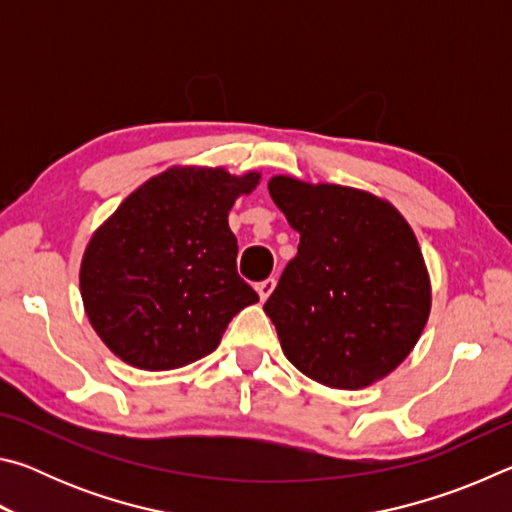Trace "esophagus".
<instances>
[{
  "mask_svg": "<svg viewBox=\"0 0 512 512\" xmlns=\"http://www.w3.org/2000/svg\"><path fill=\"white\" fill-rule=\"evenodd\" d=\"M273 289H275V280H273V277H268V280L257 284V293H259V298H262V302L268 300V296H271Z\"/></svg>",
  "mask_w": 512,
  "mask_h": 512,
  "instance_id": "34e87169",
  "label": "esophagus"
}]
</instances>
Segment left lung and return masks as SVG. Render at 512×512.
I'll return each instance as SVG.
<instances>
[{"instance_id":"obj_1","label":"left lung","mask_w":512,"mask_h":512,"mask_svg":"<svg viewBox=\"0 0 512 512\" xmlns=\"http://www.w3.org/2000/svg\"><path fill=\"white\" fill-rule=\"evenodd\" d=\"M268 192L300 232L264 311L287 359L332 388H363L409 357L429 318L431 287L411 225L391 203L289 176Z\"/></svg>"}]
</instances>
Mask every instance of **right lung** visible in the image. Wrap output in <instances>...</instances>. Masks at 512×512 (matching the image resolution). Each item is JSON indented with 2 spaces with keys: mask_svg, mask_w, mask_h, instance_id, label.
Wrapping results in <instances>:
<instances>
[{
  "mask_svg": "<svg viewBox=\"0 0 512 512\" xmlns=\"http://www.w3.org/2000/svg\"><path fill=\"white\" fill-rule=\"evenodd\" d=\"M259 173L169 169L135 189L94 232L81 296L94 332L121 361L173 370L219 345L241 309L259 300L237 273L228 212Z\"/></svg>",
  "mask_w": 512,
  "mask_h": 512,
  "instance_id": "1",
  "label": "right lung"
}]
</instances>
